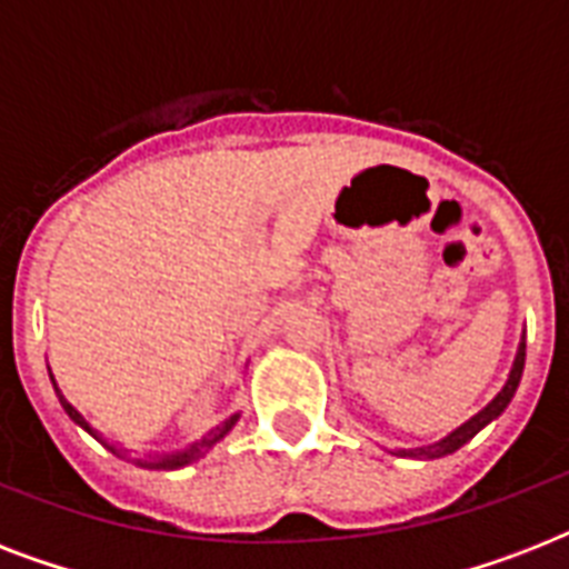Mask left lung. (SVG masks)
Here are the masks:
<instances>
[{"label":"left lung","instance_id":"obj_1","mask_svg":"<svg viewBox=\"0 0 569 569\" xmlns=\"http://www.w3.org/2000/svg\"><path fill=\"white\" fill-rule=\"evenodd\" d=\"M522 369H526V333L520 337V346H517V355H513V363H511V372H508V380H505V387L496 392L490 401H487L476 416H469L467 422L458 425L455 431H449L446 437L440 440L428 442V446H416V449H392V455L398 458H413V460H437V458H446L451 451H458L460 446H467L472 437H476L481 428L499 419L505 413V407L511 405L513 392L520 387V378H522Z\"/></svg>","mask_w":569,"mask_h":569}]
</instances>
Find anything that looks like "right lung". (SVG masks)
Masks as SVG:
<instances>
[{
	"label": "right lung",
	"mask_w": 569,
	"mask_h": 569,
	"mask_svg": "<svg viewBox=\"0 0 569 569\" xmlns=\"http://www.w3.org/2000/svg\"><path fill=\"white\" fill-rule=\"evenodd\" d=\"M49 380H52V389H56L58 405L64 407V413L70 416V419H73V422L79 425L82 431H88L93 437V440L102 442V446H106V449H109L111 455H118V458L129 460V463H136V467H141V469H164V472H171V469H182V467H189V463H197V460L206 458V455H209V451H212L214 446H218V442H221L223 437H227V433H230L232 428H236V422H239V419H241V410H236V413H230V416H227V419H221V422L214 425V428H209V431H206L203 437H200V440L189 442L186 449L150 451L147 458H136V455H132V451H129V449H123L120 442H114V440H111V437H106V433H102V431H97V428H93V425L88 422V419H84V416L79 413V410H76V407L70 405V401H67V396H64V392H61V387H58L56 375L49 372Z\"/></svg>",
	"instance_id": "1"
}]
</instances>
